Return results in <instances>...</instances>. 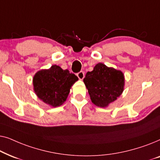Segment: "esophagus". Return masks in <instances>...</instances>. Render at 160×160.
Wrapping results in <instances>:
<instances>
[{
	"mask_svg": "<svg viewBox=\"0 0 160 160\" xmlns=\"http://www.w3.org/2000/svg\"><path fill=\"white\" fill-rule=\"evenodd\" d=\"M77 76H78V78H79L80 80H82L83 78H84V72L80 71L79 73H77Z\"/></svg>",
	"mask_w": 160,
	"mask_h": 160,
	"instance_id": "1",
	"label": "esophagus"
}]
</instances>
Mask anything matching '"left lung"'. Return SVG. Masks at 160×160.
<instances>
[{
    "mask_svg": "<svg viewBox=\"0 0 160 160\" xmlns=\"http://www.w3.org/2000/svg\"><path fill=\"white\" fill-rule=\"evenodd\" d=\"M83 81L92 102L100 108L108 107L124 91V73L101 62L95 65L93 71L87 72Z\"/></svg>",
    "mask_w": 160,
    "mask_h": 160,
    "instance_id": "obj_1",
    "label": "left lung"
}]
</instances>
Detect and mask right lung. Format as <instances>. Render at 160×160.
<instances>
[{"mask_svg":"<svg viewBox=\"0 0 160 160\" xmlns=\"http://www.w3.org/2000/svg\"><path fill=\"white\" fill-rule=\"evenodd\" d=\"M78 78L68 70H63L57 65L49 69L36 72L32 78L35 93L39 99L52 107L64 103L70 89Z\"/></svg>","mask_w":160,"mask_h":160,"instance_id":"1","label":"right lung"}]
</instances>
